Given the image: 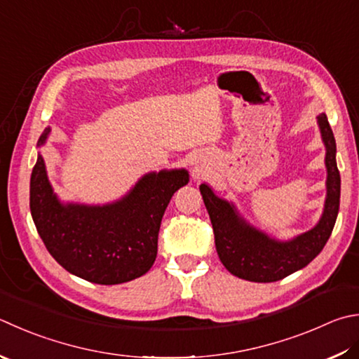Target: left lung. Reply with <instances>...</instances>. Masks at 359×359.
Segmentation results:
<instances>
[{
	"label": "left lung",
	"instance_id": "1",
	"mask_svg": "<svg viewBox=\"0 0 359 359\" xmlns=\"http://www.w3.org/2000/svg\"><path fill=\"white\" fill-rule=\"evenodd\" d=\"M325 144L327 198L319 223L290 241H276L243 220L233 203L219 198L208 184L200 186L212 223L217 255L229 273L255 283L286 278L313 261L325 247L339 212L341 175L336 164V140L325 114L317 117Z\"/></svg>",
	"mask_w": 359,
	"mask_h": 359
}]
</instances>
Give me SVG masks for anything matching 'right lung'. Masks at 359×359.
I'll use <instances>...</instances> for the list:
<instances>
[{
	"label": "right lung",
	"instance_id": "right-lung-1",
	"mask_svg": "<svg viewBox=\"0 0 359 359\" xmlns=\"http://www.w3.org/2000/svg\"><path fill=\"white\" fill-rule=\"evenodd\" d=\"M50 131L46 128L37 147ZM187 182L184 168L151 172L114 203L64 205L53 192L39 154L31 173V215L46 250L67 272L97 285H120L151 269L162 215L172 195Z\"/></svg>",
	"mask_w": 359,
	"mask_h": 359
}]
</instances>
